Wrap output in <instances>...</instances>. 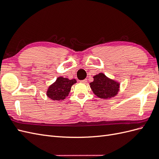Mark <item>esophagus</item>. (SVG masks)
Here are the masks:
<instances>
[{
	"label": "esophagus",
	"mask_w": 159,
	"mask_h": 159,
	"mask_svg": "<svg viewBox=\"0 0 159 159\" xmlns=\"http://www.w3.org/2000/svg\"><path fill=\"white\" fill-rule=\"evenodd\" d=\"M87 81H88L87 79H85V80H81L80 82H81V83H83V84H85V83H87Z\"/></svg>",
	"instance_id": "1"
}]
</instances>
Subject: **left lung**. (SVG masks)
I'll return each instance as SVG.
<instances>
[{
	"label": "left lung",
	"instance_id": "8db88e82",
	"mask_svg": "<svg viewBox=\"0 0 159 159\" xmlns=\"http://www.w3.org/2000/svg\"><path fill=\"white\" fill-rule=\"evenodd\" d=\"M93 81L89 84L93 93L101 99H110L116 96L119 91L120 84L110 79L103 73L94 75Z\"/></svg>",
	"mask_w": 159,
	"mask_h": 159
}]
</instances>
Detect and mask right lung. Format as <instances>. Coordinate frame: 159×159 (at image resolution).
Listing matches in <instances>:
<instances>
[{
	"label": "right lung",
	"mask_w": 159,
	"mask_h": 159,
	"mask_svg": "<svg viewBox=\"0 0 159 159\" xmlns=\"http://www.w3.org/2000/svg\"><path fill=\"white\" fill-rule=\"evenodd\" d=\"M77 82L76 80L58 77L54 83L49 86L46 91V95L54 101L64 100L68 97L71 86Z\"/></svg>",
	"instance_id": "1"
}]
</instances>
